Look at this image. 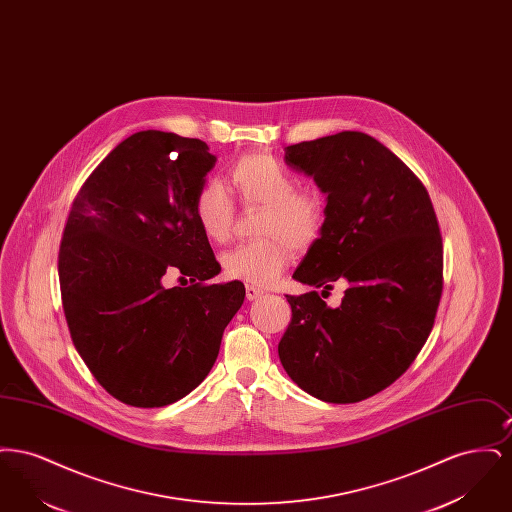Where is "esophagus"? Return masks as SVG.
<instances>
[{
  "label": "esophagus",
  "instance_id": "34e87169",
  "mask_svg": "<svg viewBox=\"0 0 512 512\" xmlns=\"http://www.w3.org/2000/svg\"><path fill=\"white\" fill-rule=\"evenodd\" d=\"M263 290H259V288H255V286H245V295H247V299L249 301H253V299H257V297H261L263 295Z\"/></svg>",
  "mask_w": 512,
  "mask_h": 512
}]
</instances>
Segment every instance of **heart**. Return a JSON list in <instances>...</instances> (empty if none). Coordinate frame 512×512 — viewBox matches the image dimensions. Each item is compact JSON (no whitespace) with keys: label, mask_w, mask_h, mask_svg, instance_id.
I'll return each instance as SVG.
<instances>
[{"label":"heart","mask_w":512,"mask_h":512,"mask_svg":"<svg viewBox=\"0 0 512 512\" xmlns=\"http://www.w3.org/2000/svg\"><path fill=\"white\" fill-rule=\"evenodd\" d=\"M230 182L244 205H261L259 234L268 240L242 244L222 255L228 278L268 286L290 263L292 247L317 240L324 211L318 195L299 192V178L267 153L242 157L230 169ZM195 219L211 242H226L234 220V201L219 180H207L195 195Z\"/></svg>","instance_id":"obj_1"}]
</instances>
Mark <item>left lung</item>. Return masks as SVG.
<instances>
[{
    "label": "left lung",
    "instance_id": "left-lung-1",
    "mask_svg": "<svg viewBox=\"0 0 512 512\" xmlns=\"http://www.w3.org/2000/svg\"><path fill=\"white\" fill-rule=\"evenodd\" d=\"M293 171L326 194L317 240L293 278L348 288L332 310L317 292L286 295L292 322L280 363L326 403H357L391 386L428 340L441 297L443 247L430 195L388 147L345 130L286 147Z\"/></svg>",
    "mask_w": 512,
    "mask_h": 512
}]
</instances>
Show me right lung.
<instances>
[{"mask_svg": "<svg viewBox=\"0 0 512 512\" xmlns=\"http://www.w3.org/2000/svg\"><path fill=\"white\" fill-rule=\"evenodd\" d=\"M217 163L209 147L172 132H136L90 174L59 249V284L74 347L126 405L165 407L195 390L244 303L220 272L195 219V195ZM180 273L188 289H165Z\"/></svg>", "mask_w": 512, "mask_h": 512, "instance_id": "right-lung-1", "label": "right lung"}]
</instances>
